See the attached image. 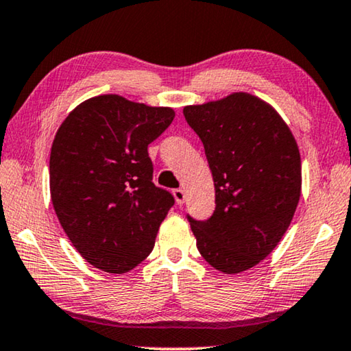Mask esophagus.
I'll return each mask as SVG.
<instances>
[{
    "label": "esophagus",
    "instance_id": "34e87169",
    "mask_svg": "<svg viewBox=\"0 0 351 351\" xmlns=\"http://www.w3.org/2000/svg\"><path fill=\"white\" fill-rule=\"evenodd\" d=\"M172 195H174L177 204H184V202H185V197H186V196H185V191L182 190V188H177V190L172 191Z\"/></svg>",
    "mask_w": 351,
    "mask_h": 351
}]
</instances>
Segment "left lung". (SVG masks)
<instances>
[{"instance_id": "left-lung-1", "label": "left lung", "mask_w": 351, "mask_h": 351, "mask_svg": "<svg viewBox=\"0 0 351 351\" xmlns=\"http://www.w3.org/2000/svg\"><path fill=\"white\" fill-rule=\"evenodd\" d=\"M204 145L215 185V212L190 220L202 258L225 274L263 261L285 234L301 196V155L285 120L266 101L231 93L185 106Z\"/></svg>"}]
</instances>
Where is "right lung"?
<instances>
[{
    "label": "right lung",
    "mask_w": 351,
    "mask_h": 351,
    "mask_svg": "<svg viewBox=\"0 0 351 351\" xmlns=\"http://www.w3.org/2000/svg\"><path fill=\"white\" fill-rule=\"evenodd\" d=\"M174 115L171 108L99 95L71 110L55 134L50 197L66 236L91 266L125 274L154 250L174 197L152 182L147 147Z\"/></svg>",
    "instance_id": "1"
}]
</instances>
